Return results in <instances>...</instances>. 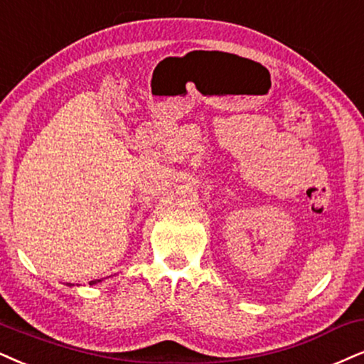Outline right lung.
I'll list each match as a JSON object with an SVG mask.
<instances>
[{
    "instance_id": "1",
    "label": "right lung",
    "mask_w": 364,
    "mask_h": 364,
    "mask_svg": "<svg viewBox=\"0 0 364 364\" xmlns=\"http://www.w3.org/2000/svg\"><path fill=\"white\" fill-rule=\"evenodd\" d=\"M97 282H101V280H92V282H91V285H94V284H97ZM67 285H69V287H73V284H67Z\"/></svg>"
}]
</instances>
